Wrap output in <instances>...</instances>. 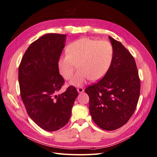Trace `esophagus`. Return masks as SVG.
<instances>
[{
	"label": "esophagus",
	"mask_w": 157,
	"mask_h": 157,
	"mask_svg": "<svg viewBox=\"0 0 157 157\" xmlns=\"http://www.w3.org/2000/svg\"><path fill=\"white\" fill-rule=\"evenodd\" d=\"M84 89L82 87H79L77 88V91L78 93H82L84 92Z\"/></svg>",
	"instance_id": "esophagus-1"
}]
</instances>
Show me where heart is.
<instances>
[{"instance_id": "obj_1", "label": "heart", "mask_w": 157, "mask_h": 157, "mask_svg": "<svg viewBox=\"0 0 157 157\" xmlns=\"http://www.w3.org/2000/svg\"><path fill=\"white\" fill-rule=\"evenodd\" d=\"M58 59L59 73L66 80L73 78L75 63L79 70L71 82L80 86L86 80L97 81L105 77L113 63L114 49L107 40L81 38L71 43Z\"/></svg>"}]
</instances>
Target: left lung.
Masks as SVG:
<instances>
[{
	"instance_id": "1",
	"label": "left lung",
	"mask_w": 157,
	"mask_h": 157,
	"mask_svg": "<svg viewBox=\"0 0 157 157\" xmlns=\"http://www.w3.org/2000/svg\"><path fill=\"white\" fill-rule=\"evenodd\" d=\"M113 63L105 77L85 89L92 120L103 130H115L130 119L137 107L140 79L134 57L121 42L109 36Z\"/></svg>"
}]
</instances>
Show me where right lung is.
<instances>
[{
  "label": "right lung",
  "mask_w": 157,
  "mask_h": 157,
  "mask_svg": "<svg viewBox=\"0 0 157 157\" xmlns=\"http://www.w3.org/2000/svg\"><path fill=\"white\" fill-rule=\"evenodd\" d=\"M65 35L48 33L27 48L19 66L20 94L28 115L46 131H56L69 121L78 92L70 86L56 95L65 80L58 59L65 47Z\"/></svg>",
  "instance_id": "add662e5"
}]
</instances>
